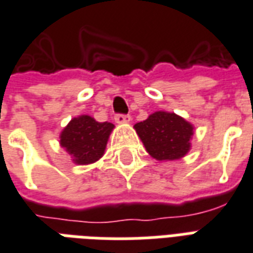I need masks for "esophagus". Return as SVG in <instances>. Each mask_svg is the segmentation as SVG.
<instances>
[{"label": "esophagus", "instance_id": "1", "mask_svg": "<svg viewBox=\"0 0 253 253\" xmlns=\"http://www.w3.org/2000/svg\"><path fill=\"white\" fill-rule=\"evenodd\" d=\"M115 120L117 124H128V123H130V116L129 115H116Z\"/></svg>", "mask_w": 253, "mask_h": 253}]
</instances>
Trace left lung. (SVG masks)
Returning <instances> with one entry per match:
<instances>
[{"label":"left lung","mask_w":253,"mask_h":253,"mask_svg":"<svg viewBox=\"0 0 253 253\" xmlns=\"http://www.w3.org/2000/svg\"><path fill=\"white\" fill-rule=\"evenodd\" d=\"M149 155L159 161L183 159L191 149L195 126L173 112L157 111L133 126Z\"/></svg>","instance_id":"obj_1"}]
</instances>
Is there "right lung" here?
<instances>
[{"mask_svg": "<svg viewBox=\"0 0 253 253\" xmlns=\"http://www.w3.org/2000/svg\"><path fill=\"white\" fill-rule=\"evenodd\" d=\"M115 125L98 123L92 116L73 117L60 133V145L77 165L93 164L105 153L106 144Z\"/></svg>", "mask_w": 253, "mask_h": 253, "instance_id": "1", "label": "right lung"}]
</instances>
